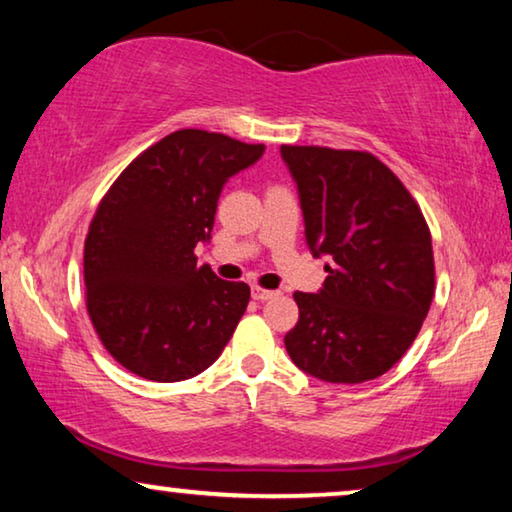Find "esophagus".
Here are the masks:
<instances>
[{
  "mask_svg": "<svg viewBox=\"0 0 512 512\" xmlns=\"http://www.w3.org/2000/svg\"><path fill=\"white\" fill-rule=\"evenodd\" d=\"M275 296H277V291L261 289V286H254V289H251V298L258 300V303H263V300H270V298H275Z\"/></svg>",
  "mask_w": 512,
  "mask_h": 512,
  "instance_id": "1",
  "label": "esophagus"
}]
</instances>
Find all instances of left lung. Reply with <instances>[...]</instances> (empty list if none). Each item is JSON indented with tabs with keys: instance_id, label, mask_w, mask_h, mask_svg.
I'll return each instance as SVG.
<instances>
[{
	"instance_id": "8db88e82",
	"label": "left lung",
	"mask_w": 512,
	"mask_h": 512,
	"mask_svg": "<svg viewBox=\"0 0 512 512\" xmlns=\"http://www.w3.org/2000/svg\"><path fill=\"white\" fill-rule=\"evenodd\" d=\"M305 240L331 265L319 293L296 291L291 361L333 384L387 373L415 342L436 291L431 233L403 181L368 151L282 146Z\"/></svg>"
}]
</instances>
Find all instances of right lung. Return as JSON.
I'll return each mask as SVG.
<instances>
[{
  "instance_id": "add662e5",
  "label": "right lung",
  "mask_w": 512,
  "mask_h": 512,
  "mask_svg": "<svg viewBox=\"0 0 512 512\" xmlns=\"http://www.w3.org/2000/svg\"><path fill=\"white\" fill-rule=\"evenodd\" d=\"M263 144L177 130L125 167L90 221L86 307L97 338L144 380L179 382L219 359L249 305V286L200 265L228 177Z\"/></svg>"
}]
</instances>
